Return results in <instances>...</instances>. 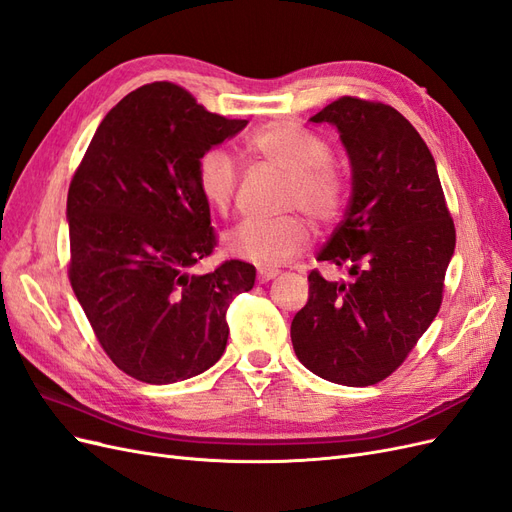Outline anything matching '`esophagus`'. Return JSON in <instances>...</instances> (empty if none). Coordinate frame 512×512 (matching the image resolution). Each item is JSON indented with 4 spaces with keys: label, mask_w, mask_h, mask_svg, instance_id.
<instances>
[{
    "label": "esophagus",
    "mask_w": 512,
    "mask_h": 512,
    "mask_svg": "<svg viewBox=\"0 0 512 512\" xmlns=\"http://www.w3.org/2000/svg\"><path fill=\"white\" fill-rule=\"evenodd\" d=\"M277 273H280L277 269H258V282L265 284L269 280H275Z\"/></svg>",
    "instance_id": "esophagus-1"
}]
</instances>
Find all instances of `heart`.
<instances>
[{"mask_svg":"<svg viewBox=\"0 0 512 512\" xmlns=\"http://www.w3.org/2000/svg\"><path fill=\"white\" fill-rule=\"evenodd\" d=\"M245 151L288 177L284 209H301L309 220L331 224L342 215L346 183L329 162L331 149L320 136L275 121L245 138ZM198 190L215 211H228L237 190V168L222 149H209L196 166ZM312 230L301 218L245 220L224 237L228 254L258 267H277L303 252Z\"/></svg>","mask_w":512,"mask_h":512,"instance_id":"heart-1","label":"heart"}]
</instances>
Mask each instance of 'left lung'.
<instances>
[{
	"mask_svg": "<svg viewBox=\"0 0 512 512\" xmlns=\"http://www.w3.org/2000/svg\"><path fill=\"white\" fill-rule=\"evenodd\" d=\"M309 121L333 123L352 168L350 205L316 260L346 265L354 280L309 273L292 346L316 376L369 386L406 361L438 316L455 224L431 151L393 106L344 96Z\"/></svg>",
	"mask_w": 512,
	"mask_h": 512,
	"instance_id": "8db88e82",
	"label": "left lung"
}]
</instances>
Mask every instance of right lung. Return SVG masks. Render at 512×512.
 I'll return each mask as SVG.
<instances>
[{
	"instance_id": "obj_1",
	"label": "right lung",
	"mask_w": 512,
	"mask_h": 512,
	"mask_svg": "<svg viewBox=\"0 0 512 512\" xmlns=\"http://www.w3.org/2000/svg\"><path fill=\"white\" fill-rule=\"evenodd\" d=\"M247 126L209 113L183 87H138L102 119L68 190V277L102 350L147 384L203 374L226 350V309L256 269L213 254L196 166Z\"/></svg>"
}]
</instances>
